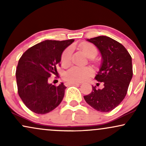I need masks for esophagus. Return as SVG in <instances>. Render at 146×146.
Masks as SVG:
<instances>
[{
    "label": "esophagus",
    "instance_id": "1",
    "mask_svg": "<svg viewBox=\"0 0 146 146\" xmlns=\"http://www.w3.org/2000/svg\"><path fill=\"white\" fill-rule=\"evenodd\" d=\"M66 84L68 85H70V84H81V83L80 82H66Z\"/></svg>",
    "mask_w": 146,
    "mask_h": 146
}]
</instances>
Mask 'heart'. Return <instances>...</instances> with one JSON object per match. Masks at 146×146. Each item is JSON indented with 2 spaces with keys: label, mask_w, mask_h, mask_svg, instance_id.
Segmentation results:
<instances>
[{
  "label": "heart",
  "mask_w": 146,
  "mask_h": 146,
  "mask_svg": "<svg viewBox=\"0 0 146 146\" xmlns=\"http://www.w3.org/2000/svg\"><path fill=\"white\" fill-rule=\"evenodd\" d=\"M83 53L89 58H93L97 54L95 46L91 43L83 42L80 45ZM71 57V49L67 48L64 51L62 55V62L63 64L68 65L70 63ZM92 70L89 68H80L74 66L65 73L64 78L70 82H80L85 80L91 74Z\"/></svg>",
  "instance_id": "obj_1"
}]
</instances>
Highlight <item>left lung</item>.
I'll return each mask as SVG.
<instances>
[{
    "label": "left lung",
    "mask_w": 146,
    "mask_h": 146,
    "mask_svg": "<svg viewBox=\"0 0 146 146\" xmlns=\"http://www.w3.org/2000/svg\"><path fill=\"white\" fill-rule=\"evenodd\" d=\"M97 46L102 55L100 71L95 76L104 82L102 89L92 86L90 94L84 96L86 102L96 110L108 112L121 103L127 95L133 77L132 59L125 46L106 36L87 39Z\"/></svg>",
    "instance_id": "1"
}]
</instances>
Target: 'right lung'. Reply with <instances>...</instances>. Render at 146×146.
<instances>
[{
	"mask_svg": "<svg viewBox=\"0 0 146 146\" xmlns=\"http://www.w3.org/2000/svg\"><path fill=\"white\" fill-rule=\"evenodd\" d=\"M74 40H46L28 48L19 59L16 70L18 94L28 109L44 114L57 108L64 97V83L55 86L48 82L52 74H57L65 48Z\"/></svg>",
	"mask_w": 146,
	"mask_h": 146,
	"instance_id": "right-lung-1",
	"label": "right lung"
}]
</instances>
